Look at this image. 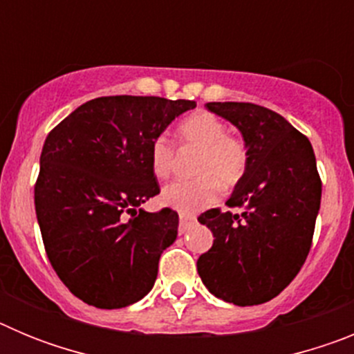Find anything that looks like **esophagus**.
I'll return each instance as SVG.
<instances>
[{
    "mask_svg": "<svg viewBox=\"0 0 354 354\" xmlns=\"http://www.w3.org/2000/svg\"><path fill=\"white\" fill-rule=\"evenodd\" d=\"M179 220H180V225H179V230L180 234H184L187 230V228L192 227V225H195L196 218L193 214H180L179 216Z\"/></svg>",
    "mask_w": 354,
    "mask_h": 354,
    "instance_id": "34e87169",
    "label": "esophagus"
}]
</instances>
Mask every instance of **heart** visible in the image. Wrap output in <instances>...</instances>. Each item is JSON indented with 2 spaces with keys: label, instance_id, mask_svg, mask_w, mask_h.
<instances>
[{
  "label": "heart",
  "instance_id": "1",
  "mask_svg": "<svg viewBox=\"0 0 354 354\" xmlns=\"http://www.w3.org/2000/svg\"><path fill=\"white\" fill-rule=\"evenodd\" d=\"M177 138L183 145L200 149L193 180H175L161 193V202L183 214L209 207L220 196V184L232 187L243 179L248 165L246 147L227 134L225 122L207 111H196L180 122ZM175 150L165 136L150 145V167L158 179H168L174 170Z\"/></svg>",
  "mask_w": 354,
  "mask_h": 354
}]
</instances>
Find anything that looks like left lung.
<instances>
[{"mask_svg": "<svg viewBox=\"0 0 354 354\" xmlns=\"http://www.w3.org/2000/svg\"><path fill=\"white\" fill-rule=\"evenodd\" d=\"M239 129L248 165L227 200L241 214L211 209L198 221L214 243L196 262L216 298L237 306L270 301L299 273L321 207L314 149L282 115L252 102H209Z\"/></svg>", "mask_w": 354, "mask_h": 354, "instance_id": "1", "label": "left lung"}]
</instances>
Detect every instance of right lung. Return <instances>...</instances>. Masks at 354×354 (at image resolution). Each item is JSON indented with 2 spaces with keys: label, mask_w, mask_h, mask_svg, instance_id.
Masks as SVG:
<instances>
[{
  "label": "right lung",
  "mask_w": 354,
  "mask_h": 354,
  "mask_svg": "<svg viewBox=\"0 0 354 354\" xmlns=\"http://www.w3.org/2000/svg\"><path fill=\"white\" fill-rule=\"evenodd\" d=\"M195 101L97 97L49 133L40 156L35 211L51 266L74 296L124 308L150 292L179 214L140 205L159 193L150 145ZM126 214H131L127 218Z\"/></svg>",
  "instance_id": "right-lung-1"
}]
</instances>
